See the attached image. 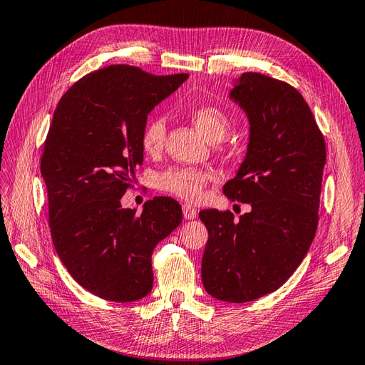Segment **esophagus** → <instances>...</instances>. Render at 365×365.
Here are the masks:
<instances>
[{
    "label": "esophagus",
    "instance_id": "1",
    "mask_svg": "<svg viewBox=\"0 0 365 365\" xmlns=\"http://www.w3.org/2000/svg\"><path fill=\"white\" fill-rule=\"evenodd\" d=\"M182 210H183V216H185V219H188V221H192V219H196V216H197V210L194 208V207L188 205V203H185Z\"/></svg>",
    "mask_w": 365,
    "mask_h": 365
}]
</instances>
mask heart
<instances>
[{"label": "heart", "mask_w": 365, "mask_h": 365, "mask_svg": "<svg viewBox=\"0 0 365 365\" xmlns=\"http://www.w3.org/2000/svg\"><path fill=\"white\" fill-rule=\"evenodd\" d=\"M191 120L197 130L210 141L222 140L230 130V120L224 110L213 106L197 107L191 113ZM166 138V123L162 116L150 118L141 133V148L148 155H157L162 152ZM207 169L199 168H169L157 177V186L162 191L173 194L185 200H199L203 194V186L211 180Z\"/></svg>", "instance_id": "heart-1"}]
</instances>
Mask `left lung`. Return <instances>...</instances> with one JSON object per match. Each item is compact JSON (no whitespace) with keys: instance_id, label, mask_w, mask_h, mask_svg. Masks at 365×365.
I'll use <instances>...</instances> for the list:
<instances>
[{"instance_id":"obj_1","label":"left lung","mask_w":365,"mask_h":365,"mask_svg":"<svg viewBox=\"0 0 365 365\" xmlns=\"http://www.w3.org/2000/svg\"><path fill=\"white\" fill-rule=\"evenodd\" d=\"M230 99L250 127L247 152L224 194L252 210L240 221L230 211H200L208 230L202 283L211 297L245 303L277 291L308 253L327 149L309 106L289 83L244 73Z\"/></svg>"}]
</instances>
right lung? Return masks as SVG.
<instances>
[{
  "instance_id": "1",
  "label": "right lung",
  "mask_w": 365,
  "mask_h": 365,
  "mask_svg": "<svg viewBox=\"0 0 365 365\" xmlns=\"http://www.w3.org/2000/svg\"><path fill=\"white\" fill-rule=\"evenodd\" d=\"M186 79L110 65L83 76L54 110L40 166L51 238L70 275L104 300L146 297L152 252L182 222L171 197L148 200L141 215L121 197L143 165L148 115Z\"/></svg>"
}]
</instances>
